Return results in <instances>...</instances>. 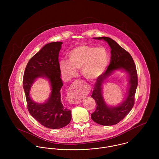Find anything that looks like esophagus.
<instances>
[{"label":"esophagus","instance_id":"esophagus-1","mask_svg":"<svg viewBox=\"0 0 159 159\" xmlns=\"http://www.w3.org/2000/svg\"><path fill=\"white\" fill-rule=\"evenodd\" d=\"M83 82L76 81L69 89L68 92V100L71 104L76 105L82 101V97L84 95V91L82 89Z\"/></svg>","mask_w":159,"mask_h":159}]
</instances>
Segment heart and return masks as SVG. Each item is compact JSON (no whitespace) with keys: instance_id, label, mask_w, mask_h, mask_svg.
Segmentation results:
<instances>
[{"instance_id":"heart-1","label":"heart","mask_w":159,"mask_h":159,"mask_svg":"<svg viewBox=\"0 0 159 159\" xmlns=\"http://www.w3.org/2000/svg\"><path fill=\"white\" fill-rule=\"evenodd\" d=\"M67 56L68 61H61L59 67L61 73L68 78L75 76L77 70L81 69L85 78L97 79L105 72L109 63V54L103 47L78 46L72 48Z\"/></svg>"}]
</instances>
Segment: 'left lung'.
I'll use <instances>...</instances> for the list:
<instances>
[{
  "mask_svg": "<svg viewBox=\"0 0 159 159\" xmlns=\"http://www.w3.org/2000/svg\"><path fill=\"white\" fill-rule=\"evenodd\" d=\"M103 40L111 48L110 64L106 71L97 78L91 97L95 100L97 108L91 114L92 119L102 125H113L122 120L132 109L138 86L136 66L131 55L113 39L107 37L93 38ZM121 69L128 75L129 86L126 99L117 106H109L102 97V86L105 81L116 70Z\"/></svg>",
  "mask_w": 159,
  "mask_h": 159,
  "instance_id": "8db88e82",
  "label": "left lung"
}]
</instances>
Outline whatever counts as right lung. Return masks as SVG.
<instances>
[{
    "label": "right lung",
    "instance_id": "obj_1",
    "mask_svg": "<svg viewBox=\"0 0 159 159\" xmlns=\"http://www.w3.org/2000/svg\"><path fill=\"white\" fill-rule=\"evenodd\" d=\"M62 43L56 42L44 46L29 60L23 78V88L29 113L42 125L51 129L66 126L71 119V110L64 107L61 99L63 83L58 58ZM39 77L48 79L51 86L50 95L43 103L34 102L30 96L31 85Z\"/></svg>",
    "mask_w": 159,
    "mask_h": 159
}]
</instances>
